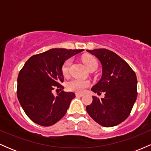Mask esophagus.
<instances>
[{"instance_id": "obj_1", "label": "esophagus", "mask_w": 151, "mask_h": 151, "mask_svg": "<svg viewBox=\"0 0 151 151\" xmlns=\"http://www.w3.org/2000/svg\"><path fill=\"white\" fill-rule=\"evenodd\" d=\"M75 95L77 97H81V96H84V94H83V93H76Z\"/></svg>"}]
</instances>
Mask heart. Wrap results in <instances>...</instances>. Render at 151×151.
Listing matches in <instances>:
<instances>
[{"label": "heart", "mask_w": 151, "mask_h": 151, "mask_svg": "<svg viewBox=\"0 0 151 151\" xmlns=\"http://www.w3.org/2000/svg\"><path fill=\"white\" fill-rule=\"evenodd\" d=\"M87 68L90 71L96 70L98 68V61L96 58L92 56H88L83 59ZM72 60L68 59L64 62L62 67V72L64 76H68L70 72V67L72 65ZM90 86V82L88 80H84L80 79H72L69 80L66 84V87L69 91L77 93H83L87 87Z\"/></svg>", "instance_id": "1"}]
</instances>
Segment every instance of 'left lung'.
<instances>
[{"mask_svg": "<svg viewBox=\"0 0 151 151\" xmlns=\"http://www.w3.org/2000/svg\"><path fill=\"white\" fill-rule=\"evenodd\" d=\"M102 65V77L91 90L105 97L93 96L92 103L86 106L89 115L104 127H112L127 119L137 98V78L126 61L106 49L87 50Z\"/></svg>", "mask_w": 151, "mask_h": 151, "instance_id": "obj_1", "label": "left lung"}]
</instances>
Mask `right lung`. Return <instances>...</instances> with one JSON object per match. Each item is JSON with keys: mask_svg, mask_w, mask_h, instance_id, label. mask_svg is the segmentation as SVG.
Returning <instances> with one entry per match:
<instances>
[{"mask_svg": "<svg viewBox=\"0 0 151 151\" xmlns=\"http://www.w3.org/2000/svg\"><path fill=\"white\" fill-rule=\"evenodd\" d=\"M83 50H50L31 57L20 70L17 96L26 115L35 124L52 126L65 115L75 93L62 90L55 96L52 90L64 89L61 84L64 81L62 65L65 60Z\"/></svg>", "mask_w": 151, "mask_h": 151, "instance_id": "obj_1", "label": "right lung"}]
</instances>
